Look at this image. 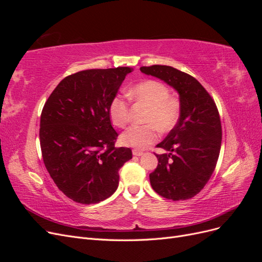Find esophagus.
Instances as JSON below:
<instances>
[{
    "label": "esophagus",
    "mask_w": 262,
    "mask_h": 262,
    "mask_svg": "<svg viewBox=\"0 0 262 262\" xmlns=\"http://www.w3.org/2000/svg\"><path fill=\"white\" fill-rule=\"evenodd\" d=\"M132 153H133V155H136V156L143 155V152H142V150H139V149H133Z\"/></svg>",
    "instance_id": "34e87169"
}]
</instances>
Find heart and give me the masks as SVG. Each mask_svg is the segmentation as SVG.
I'll return each instance as SVG.
<instances>
[{
	"mask_svg": "<svg viewBox=\"0 0 262 262\" xmlns=\"http://www.w3.org/2000/svg\"><path fill=\"white\" fill-rule=\"evenodd\" d=\"M131 100L149 108L143 125H132L122 133L121 143L134 148H144L158 139V130L170 131L181 116V100L176 95H169L167 85L156 80H146L134 85L128 92ZM109 117L118 128H124L130 121L129 102L117 95L109 104Z\"/></svg>",
	"mask_w": 262,
	"mask_h": 262,
	"instance_id": "1",
	"label": "heart"
}]
</instances>
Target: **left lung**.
<instances>
[{
    "instance_id": "1",
    "label": "left lung",
    "mask_w": 262,
    "mask_h": 262,
    "mask_svg": "<svg viewBox=\"0 0 262 262\" xmlns=\"http://www.w3.org/2000/svg\"><path fill=\"white\" fill-rule=\"evenodd\" d=\"M140 70L172 86L182 106L175 128L156 145L168 153L156 154L150 185L166 199H191L207 185L219 160L222 125L215 101L193 76L175 68L155 64Z\"/></svg>"
}]
</instances>
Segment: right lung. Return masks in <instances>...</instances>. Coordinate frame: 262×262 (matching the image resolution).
Wrapping results in <instances>:
<instances>
[{"mask_svg": "<svg viewBox=\"0 0 262 262\" xmlns=\"http://www.w3.org/2000/svg\"><path fill=\"white\" fill-rule=\"evenodd\" d=\"M128 67L93 69L71 74L55 87L40 116V147L50 177L71 200L94 204L118 188L119 169L132 158L129 147H115L118 133L109 117Z\"/></svg>", "mask_w": 262, "mask_h": 262, "instance_id": "1", "label": "right lung"}]
</instances>
